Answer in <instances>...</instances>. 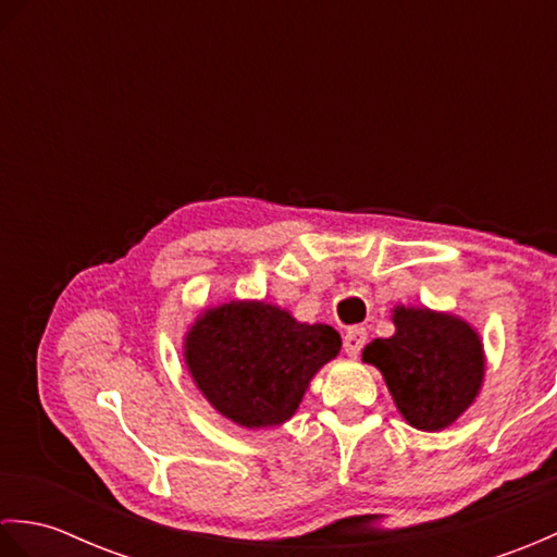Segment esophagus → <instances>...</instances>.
<instances>
[{"label":"esophagus","mask_w":557,"mask_h":557,"mask_svg":"<svg viewBox=\"0 0 557 557\" xmlns=\"http://www.w3.org/2000/svg\"><path fill=\"white\" fill-rule=\"evenodd\" d=\"M363 345H366V330L361 325L349 327L347 335H345V351L349 354V357L357 359L361 349H363Z\"/></svg>","instance_id":"obj_1"}]
</instances>
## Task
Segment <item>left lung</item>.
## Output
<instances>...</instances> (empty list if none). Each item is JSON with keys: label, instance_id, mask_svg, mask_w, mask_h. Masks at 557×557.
<instances>
[{"label": "left lung", "instance_id": "left-lung-1", "mask_svg": "<svg viewBox=\"0 0 557 557\" xmlns=\"http://www.w3.org/2000/svg\"><path fill=\"white\" fill-rule=\"evenodd\" d=\"M395 333L363 347V363L383 373L397 411L417 431H443L474 405L486 351L479 330L465 318L429 306L389 309Z\"/></svg>", "mask_w": 557, "mask_h": 557}]
</instances>
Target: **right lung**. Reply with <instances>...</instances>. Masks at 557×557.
Returning a JSON list of instances; mask_svg holds the SVG:
<instances>
[{"label": "right lung", "instance_id": "1", "mask_svg": "<svg viewBox=\"0 0 557 557\" xmlns=\"http://www.w3.org/2000/svg\"><path fill=\"white\" fill-rule=\"evenodd\" d=\"M339 333L301 323L263 299L200 309L186 327L182 357L198 393L239 429H275L297 413L313 375L333 361Z\"/></svg>", "mask_w": 557, "mask_h": 557}]
</instances>
